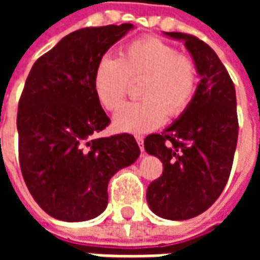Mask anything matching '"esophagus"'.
Masks as SVG:
<instances>
[{"label":"esophagus","mask_w":260,"mask_h":260,"mask_svg":"<svg viewBox=\"0 0 260 260\" xmlns=\"http://www.w3.org/2000/svg\"><path fill=\"white\" fill-rule=\"evenodd\" d=\"M135 139H136V142H138V145H139V147H141L142 152H145V145H143V136L136 135Z\"/></svg>","instance_id":"obj_1"}]
</instances>
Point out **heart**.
Here are the masks:
<instances>
[{
    "label": "heart",
    "mask_w": 260,
    "mask_h": 260,
    "mask_svg": "<svg viewBox=\"0 0 260 260\" xmlns=\"http://www.w3.org/2000/svg\"><path fill=\"white\" fill-rule=\"evenodd\" d=\"M142 100L128 103L114 117L115 128L143 134L177 118L191 104L198 85V68L191 55L157 37L128 43L118 58L106 55L97 62L93 89L107 111H117L128 94L131 82H139Z\"/></svg>",
    "instance_id": "obj_1"
}]
</instances>
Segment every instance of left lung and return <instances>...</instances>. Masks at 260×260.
Instances as JSON below:
<instances>
[{
    "label": "left lung",
    "mask_w": 260,
    "mask_h": 260,
    "mask_svg": "<svg viewBox=\"0 0 260 260\" xmlns=\"http://www.w3.org/2000/svg\"><path fill=\"white\" fill-rule=\"evenodd\" d=\"M166 35L185 42L202 79L185 113L145 139L146 152L163 163V174L150 182L146 199L160 217L186 220L212 206L229 181L238 139L237 99L210 46L188 33Z\"/></svg>",
    "instance_id": "8db88e82"
}]
</instances>
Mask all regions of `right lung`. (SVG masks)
I'll return each mask as SVG.
<instances>
[{
	"label": "right lung",
	"instance_id": "1",
	"mask_svg": "<svg viewBox=\"0 0 260 260\" xmlns=\"http://www.w3.org/2000/svg\"><path fill=\"white\" fill-rule=\"evenodd\" d=\"M131 23L69 33L31 67L18 106L19 166L43 210L85 221L107 207V185L141 149L129 134L97 138L110 118L93 89L97 62Z\"/></svg>",
	"mask_w": 260,
	"mask_h": 260
}]
</instances>
